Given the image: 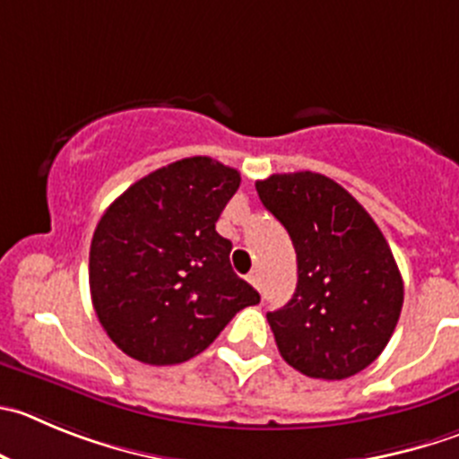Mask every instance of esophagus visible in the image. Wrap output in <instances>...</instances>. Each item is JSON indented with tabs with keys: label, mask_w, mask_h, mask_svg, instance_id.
Wrapping results in <instances>:
<instances>
[{
	"label": "esophagus",
	"mask_w": 459,
	"mask_h": 459,
	"mask_svg": "<svg viewBox=\"0 0 459 459\" xmlns=\"http://www.w3.org/2000/svg\"><path fill=\"white\" fill-rule=\"evenodd\" d=\"M247 281H250L252 286H255L256 290H259V288H261V277H259V270H252V273L247 274Z\"/></svg>",
	"instance_id": "34e87169"
}]
</instances>
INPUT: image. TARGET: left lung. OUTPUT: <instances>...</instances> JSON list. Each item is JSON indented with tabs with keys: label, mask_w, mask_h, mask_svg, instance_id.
Returning a JSON list of instances; mask_svg holds the SVG:
<instances>
[{
	"label": "left lung",
	"mask_w": 459,
	"mask_h": 459,
	"mask_svg": "<svg viewBox=\"0 0 459 459\" xmlns=\"http://www.w3.org/2000/svg\"><path fill=\"white\" fill-rule=\"evenodd\" d=\"M256 194L298 255L290 302L268 313L279 353L311 378L363 372L390 342L403 307L385 237L363 204L320 173H277L256 182Z\"/></svg>",
	"instance_id": "obj_1"
}]
</instances>
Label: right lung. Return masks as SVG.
Returning <instances> with one entry per match:
<instances>
[{"instance_id":"1","label":"right lung","mask_w":459,"mask_h":459,"mask_svg":"<svg viewBox=\"0 0 459 459\" xmlns=\"http://www.w3.org/2000/svg\"><path fill=\"white\" fill-rule=\"evenodd\" d=\"M241 173L185 157L126 189L94 230L90 292L112 342L146 365L198 356L259 292L230 264L216 221Z\"/></svg>"}]
</instances>
